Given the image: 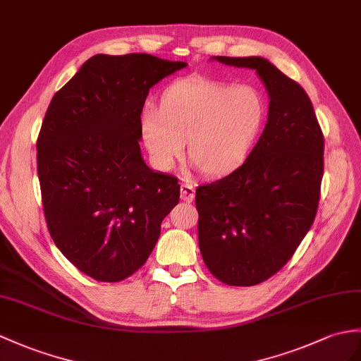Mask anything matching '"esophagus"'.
<instances>
[{"label":"esophagus","instance_id":"obj_1","mask_svg":"<svg viewBox=\"0 0 361 361\" xmlns=\"http://www.w3.org/2000/svg\"><path fill=\"white\" fill-rule=\"evenodd\" d=\"M194 198H195V188L192 186L190 183H183L181 184V200L190 203Z\"/></svg>","mask_w":361,"mask_h":361}]
</instances>
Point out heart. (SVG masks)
Segmentation results:
<instances>
[{
  "label": "heart",
  "instance_id": "obj_1",
  "mask_svg": "<svg viewBox=\"0 0 361 361\" xmlns=\"http://www.w3.org/2000/svg\"><path fill=\"white\" fill-rule=\"evenodd\" d=\"M266 121V102L252 86L190 77L167 87L160 106L141 116L152 161L169 171L186 149L207 177H224L246 161Z\"/></svg>",
  "mask_w": 361,
  "mask_h": 361
}]
</instances>
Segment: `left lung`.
<instances>
[{
  "label": "left lung",
  "mask_w": 361,
  "mask_h": 361,
  "mask_svg": "<svg viewBox=\"0 0 361 361\" xmlns=\"http://www.w3.org/2000/svg\"><path fill=\"white\" fill-rule=\"evenodd\" d=\"M255 69L269 92V115L252 152L228 177L195 192L204 264L229 286L271 279L295 254L315 220L324 138L305 89L259 56H216Z\"/></svg>",
  "instance_id": "1"
}]
</instances>
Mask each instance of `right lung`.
<instances>
[{"instance_id": "right-lung-1", "label": "right lung", "mask_w": 361, "mask_h": 361, "mask_svg": "<svg viewBox=\"0 0 361 361\" xmlns=\"http://www.w3.org/2000/svg\"><path fill=\"white\" fill-rule=\"evenodd\" d=\"M186 67L147 54L95 55L54 95L37 140V169L55 246L94 280L116 283L146 263L178 178L141 158L149 89Z\"/></svg>"}]
</instances>
